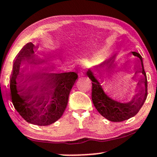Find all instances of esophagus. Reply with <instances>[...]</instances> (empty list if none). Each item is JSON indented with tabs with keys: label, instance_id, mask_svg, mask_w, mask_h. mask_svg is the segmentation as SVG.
I'll return each mask as SVG.
<instances>
[{
	"label": "esophagus",
	"instance_id": "obj_1",
	"mask_svg": "<svg viewBox=\"0 0 157 157\" xmlns=\"http://www.w3.org/2000/svg\"><path fill=\"white\" fill-rule=\"evenodd\" d=\"M79 75H82V73H80V74H79Z\"/></svg>",
	"mask_w": 157,
	"mask_h": 157
}]
</instances>
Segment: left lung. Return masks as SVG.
<instances>
[{
  "mask_svg": "<svg viewBox=\"0 0 157 157\" xmlns=\"http://www.w3.org/2000/svg\"><path fill=\"white\" fill-rule=\"evenodd\" d=\"M132 54L138 58L135 63V75L132 78L136 81L137 85L135 90L136 94L129 102L121 103L112 99L105 93L101 82L97 78L100 77V79H101V82L104 81V78H109L111 73L114 72L113 69L116 66V55L101 65L98 69L97 68L98 77H97L91 69H89L87 72V75L92 81L93 104L97 111L104 117L112 122H122L134 117L139 112L147 97V78L144 70L142 56L140 53L135 51L132 52ZM140 74L142 75H139ZM138 76L140 77H138Z\"/></svg>",
  "mask_w": 157,
  "mask_h": 157,
  "instance_id": "1",
  "label": "left lung"
}]
</instances>
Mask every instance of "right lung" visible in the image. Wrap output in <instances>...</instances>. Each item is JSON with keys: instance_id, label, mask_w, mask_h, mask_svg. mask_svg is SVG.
Here are the masks:
<instances>
[{"instance_id": "add662e5", "label": "right lung", "mask_w": 157, "mask_h": 157, "mask_svg": "<svg viewBox=\"0 0 157 157\" xmlns=\"http://www.w3.org/2000/svg\"><path fill=\"white\" fill-rule=\"evenodd\" d=\"M36 48L27 43L16 57L10 79L13 105L30 124L46 126L62 116L71 89L78 77L76 72L55 73L48 58L35 54ZM40 65H45L41 69Z\"/></svg>"}]
</instances>
